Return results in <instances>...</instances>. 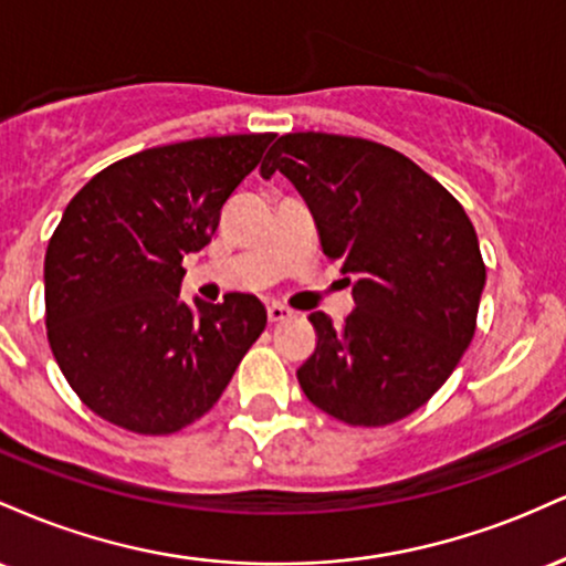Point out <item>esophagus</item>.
<instances>
[{
    "instance_id": "1",
    "label": "esophagus",
    "mask_w": 566,
    "mask_h": 566,
    "mask_svg": "<svg viewBox=\"0 0 566 566\" xmlns=\"http://www.w3.org/2000/svg\"><path fill=\"white\" fill-rule=\"evenodd\" d=\"M290 316H292V311L284 308V305H279V303L269 305V322H284V319H290Z\"/></svg>"
}]
</instances>
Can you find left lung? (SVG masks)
Here are the masks:
<instances>
[{"label": "left lung", "mask_w": 566, "mask_h": 566, "mask_svg": "<svg viewBox=\"0 0 566 566\" xmlns=\"http://www.w3.org/2000/svg\"><path fill=\"white\" fill-rule=\"evenodd\" d=\"M282 172L340 258L356 308L322 311L303 394L348 426H388L444 386L476 329L486 269L460 201L394 148L327 133L282 135L261 175Z\"/></svg>", "instance_id": "left-lung-1"}]
</instances>
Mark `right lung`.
Here are the masks:
<instances>
[{"instance_id":"right-lung-1","label":"right lung","mask_w":566,"mask_h":566,"mask_svg":"<svg viewBox=\"0 0 566 566\" xmlns=\"http://www.w3.org/2000/svg\"><path fill=\"white\" fill-rule=\"evenodd\" d=\"M271 133L146 148L69 201L44 255L48 337L76 396L108 423L175 433L220 399L265 329L247 292L180 301L188 252L210 244Z\"/></svg>"}]
</instances>
